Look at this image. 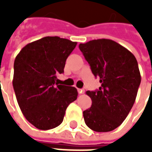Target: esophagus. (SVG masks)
I'll use <instances>...</instances> for the list:
<instances>
[{
  "mask_svg": "<svg viewBox=\"0 0 152 152\" xmlns=\"http://www.w3.org/2000/svg\"><path fill=\"white\" fill-rule=\"evenodd\" d=\"M78 92H79V94H83V93L85 92V90H84L83 89H78Z\"/></svg>",
  "mask_w": 152,
  "mask_h": 152,
  "instance_id": "34e87169",
  "label": "esophagus"
}]
</instances>
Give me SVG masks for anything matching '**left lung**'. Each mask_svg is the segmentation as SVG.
<instances>
[{"mask_svg": "<svg viewBox=\"0 0 152 152\" xmlns=\"http://www.w3.org/2000/svg\"><path fill=\"white\" fill-rule=\"evenodd\" d=\"M79 48L101 83L98 90L86 92L92 106L83 112L85 122L96 132L113 130L127 117L137 97L141 83L137 59L109 39L90 40Z\"/></svg>", "mask_w": 152, "mask_h": 152, "instance_id": "left-lung-1", "label": "left lung"}]
</instances>
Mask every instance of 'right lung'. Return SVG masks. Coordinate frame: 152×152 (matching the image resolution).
Segmentation results:
<instances>
[{
    "mask_svg": "<svg viewBox=\"0 0 152 152\" xmlns=\"http://www.w3.org/2000/svg\"><path fill=\"white\" fill-rule=\"evenodd\" d=\"M76 44L45 37L25 45L15 58L13 86L16 99L25 118L39 129L58 126L66 107L77 99L75 87L56 82V73L63 72Z\"/></svg>",
    "mask_w": 152,
    "mask_h": 152,
    "instance_id": "obj_1",
    "label": "right lung"
}]
</instances>
